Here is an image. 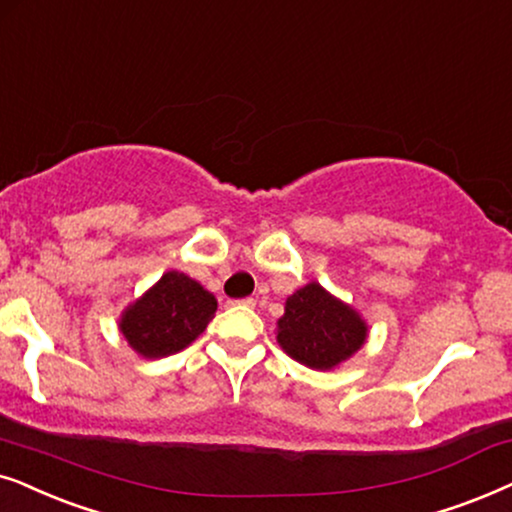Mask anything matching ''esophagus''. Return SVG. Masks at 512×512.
<instances>
[{
    "label": "esophagus",
    "mask_w": 512,
    "mask_h": 512,
    "mask_svg": "<svg viewBox=\"0 0 512 512\" xmlns=\"http://www.w3.org/2000/svg\"><path fill=\"white\" fill-rule=\"evenodd\" d=\"M231 306H248V309H252V306H255L257 302L252 297H245V299H234V302H229Z\"/></svg>",
    "instance_id": "obj_1"
}]
</instances>
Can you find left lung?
<instances>
[{"mask_svg":"<svg viewBox=\"0 0 512 512\" xmlns=\"http://www.w3.org/2000/svg\"><path fill=\"white\" fill-rule=\"evenodd\" d=\"M370 325L360 311L311 281L285 299L276 342L292 360L330 372L363 349Z\"/></svg>","mask_w":512,"mask_h":512,"instance_id":"left-lung-1","label":"left lung"}]
</instances>
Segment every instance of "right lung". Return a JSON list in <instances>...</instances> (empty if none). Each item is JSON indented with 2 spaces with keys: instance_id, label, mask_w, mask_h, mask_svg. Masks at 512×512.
Here are the masks:
<instances>
[{
  "instance_id": "obj_1",
  "label": "right lung",
  "mask_w": 512,
  "mask_h": 512,
  "mask_svg": "<svg viewBox=\"0 0 512 512\" xmlns=\"http://www.w3.org/2000/svg\"><path fill=\"white\" fill-rule=\"evenodd\" d=\"M217 299L199 281L170 269L121 311L119 332L140 358L187 349L215 318Z\"/></svg>"
}]
</instances>
